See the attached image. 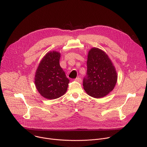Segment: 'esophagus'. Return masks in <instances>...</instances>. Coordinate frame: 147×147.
I'll list each match as a JSON object with an SVG mask.
<instances>
[{"label": "esophagus", "instance_id": "esophagus-1", "mask_svg": "<svg viewBox=\"0 0 147 147\" xmlns=\"http://www.w3.org/2000/svg\"><path fill=\"white\" fill-rule=\"evenodd\" d=\"M75 81H77V82H82L81 78H79V77L76 78L75 79Z\"/></svg>", "mask_w": 147, "mask_h": 147}]
</instances>
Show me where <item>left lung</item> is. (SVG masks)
<instances>
[{
	"instance_id": "8db88e82",
	"label": "left lung",
	"mask_w": 147,
	"mask_h": 147,
	"mask_svg": "<svg viewBox=\"0 0 147 147\" xmlns=\"http://www.w3.org/2000/svg\"><path fill=\"white\" fill-rule=\"evenodd\" d=\"M87 75L83 87L87 94L95 98L107 95L115 88L117 74L108 55L98 48H91L88 53Z\"/></svg>"
}]
</instances>
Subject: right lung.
I'll return each mask as SVG.
<instances>
[{
    "instance_id": "right-lung-1",
    "label": "right lung",
    "mask_w": 147,
    "mask_h": 147,
    "mask_svg": "<svg viewBox=\"0 0 147 147\" xmlns=\"http://www.w3.org/2000/svg\"><path fill=\"white\" fill-rule=\"evenodd\" d=\"M60 53L55 51L48 52L40 60L36 70L34 82L41 96L55 99L67 91L69 80L59 64Z\"/></svg>"
}]
</instances>
